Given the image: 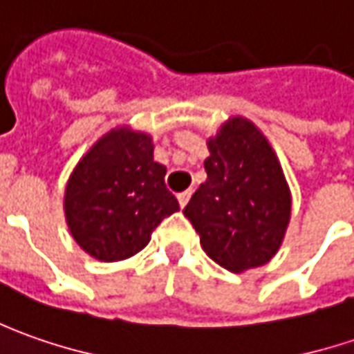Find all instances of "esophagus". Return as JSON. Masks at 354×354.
<instances>
[{
  "label": "esophagus",
  "mask_w": 354,
  "mask_h": 354,
  "mask_svg": "<svg viewBox=\"0 0 354 354\" xmlns=\"http://www.w3.org/2000/svg\"><path fill=\"white\" fill-rule=\"evenodd\" d=\"M189 198H192V189H184V192H180V194H178V203H180V207H184V205L189 201Z\"/></svg>",
  "instance_id": "obj_1"
}]
</instances>
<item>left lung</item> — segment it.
I'll return each mask as SVG.
<instances>
[{
    "label": "left lung",
    "mask_w": 354,
    "mask_h": 354,
    "mask_svg": "<svg viewBox=\"0 0 354 354\" xmlns=\"http://www.w3.org/2000/svg\"><path fill=\"white\" fill-rule=\"evenodd\" d=\"M207 180L184 215L209 259L231 272L270 261L290 221V189L274 153L259 129L243 117L229 119L207 140Z\"/></svg>",
    "instance_id": "left-lung-1"
}]
</instances>
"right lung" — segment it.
Wrapping results in <instances>:
<instances>
[{
  "label": "right lung",
  "mask_w": 354,
  "mask_h": 354,
  "mask_svg": "<svg viewBox=\"0 0 354 354\" xmlns=\"http://www.w3.org/2000/svg\"><path fill=\"white\" fill-rule=\"evenodd\" d=\"M165 176L149 135L129 129L107 133L68 180L64 209L72 237L100 261L137 254L160 221L180 209Z\"/></svg>",
  "instance_id": "add662e5"
}]
</instances>
